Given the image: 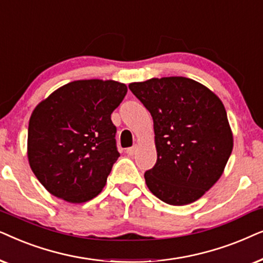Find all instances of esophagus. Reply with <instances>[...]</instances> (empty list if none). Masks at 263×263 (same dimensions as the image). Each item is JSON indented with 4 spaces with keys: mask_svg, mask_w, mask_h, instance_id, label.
<instances>
[{
    "mask_svg": "<svg viewBox=\"0 0 263 263\" xmlns=\"http://www.w3.org/2000/svg\"><path fill=\"white\" fill-rule=\"evenodd\" d=\"M136 152H137V145H134V146H131V148L126 149V153H127V155H135Z\"/></svg>",
    "mask_w": 263,
    "mask_h": 263,
    "instance_id": "1",
    "label": "esophagus"
}]
</instances>
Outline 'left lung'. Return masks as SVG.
<instances>
[{"instance_id":"obj_1","label":"left lung","mask_w":263,"mask_h":263,"mask_svg":"<svg viewBox=\"0 0 263 263\" xmlns=\"http://www.w3.org/2000/svg\"><path fill=\"white\" fill-rule=\"evenodd\" d=\"M154 120L157 160L144 173L149 190L167 204L197 201L225 170L233 148L221 100L185 77L128 85Z\"/></svg>"}]
</instances>
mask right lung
<instances>
[{"instance_id":"obj_1","label":"right lung","mask_w":263,"mask_h":263,"mask_svg":"<svg viewBox=\"0 0 263 263\" xmlns=\"http://www.w3.org/2000/svg\"><path fill=\"white\" fill-rule=\"evenodd\" d=\"M126 92L127 86L114 80H76L34 108L27 157L34 176L51 195L84 203L102 191L120 156L110 115Z\"/></svg>"}]
</instances>
